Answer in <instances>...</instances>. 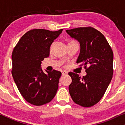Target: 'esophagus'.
I'll use <instances>...</instances> for the list:
<instances>
[{
  "instance_id": "esophagus-1",
  "label": "esophagus",
  "mask_w": 125,
  "mask_h": 125,
  "mask_svg": "<svg viewBox=\"0 0 125 125\" xmlns=\"http://www.w3.org/2000/svg\"><path fill=\"white\" fill-rule=\"evenodd\" d=\"M67 72L66 71H62V75H66V74H67Z\"/></svg>"
}]
</instances>
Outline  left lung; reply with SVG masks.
<instances>
[{
  "label": "left lung",
  "mask_w": 125,
  "mask_h": 125,
  "mask_svg": "<svg viewBox=\"0 0 125 125\" xmlns=\"http://www.w3.org/2000/svg\"><path fill=\"white\" fill-rule=\"evenodd\" d=\"M66 31L79 43L81 49L76 63L84 66L87 73L81 78L77 73H69L72 78L69 94L76 104L91 107L101 99L112 78V50L105 37L94 28H78Z\"/></svg>",
  "instance_id": "obj_1"
}]
</instances>
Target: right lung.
I'll list each match as a JSON object with an SVG mask.
<instances>
[{"label": "right lung", "mask_w": 125, "mask_h": 125, "mask_svg": "<svg viewBox=\"0 0 125 125\" xmlns=\"http://www.w3.org/2000/svg\"><path fill=\"white\" fill-rule=\"evenodd\" d=\"M63 29L51 31L31 30L20 39L12 52V71L19 91L31 104L41 106L51 102L58 89L61 72L41 68L42 61L48 58L51 44Z\"/></svg>", "instance_id": "obj_1"}]
</instances>
